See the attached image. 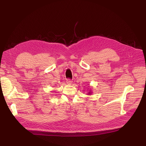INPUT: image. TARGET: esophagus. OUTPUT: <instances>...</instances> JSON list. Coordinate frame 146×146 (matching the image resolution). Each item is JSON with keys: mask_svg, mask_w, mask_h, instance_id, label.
<instances>
[{"mask_svg": "<svg viewBox=\"0 0 146 146\" xmlns=\"http://www.w3.org/2000/svg\"><path fill=\"white\" fill-rule=\"evenodd\" d=\"M72 83V81H71V80H70V78H68L66 80V83L67 84H71V83Z\"/></svg>", "mask_w": 146, "mask_h": 146, "instance_id": "obj_1", "label": "esophagus"}]
</instances>
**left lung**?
<instances>
[{
  "label": "left lung",
  "instance_id": "obj_1",
  "mask_svg": "<svg viewBox=\"0 0 146 146\" xmlns=\"http://www.w3.org/2000/svg\"><path fill=\"white\" fill-rule=\"evenodd\" d=\"M90 94V93H89V94Z\"/></svg>",
  "mask_w": 146,
  "mask_h": 146
}]
</instances>
